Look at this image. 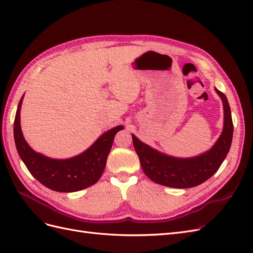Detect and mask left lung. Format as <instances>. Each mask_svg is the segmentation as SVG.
<instances>
[{"instance_id": "left-lung-1", "label": "left lung", "mask_w": 253, "mask_h": 253, "mask_svg": "<svg viewBox=\"0 0 253 253\" xmlns=\"http://www.w3.org/2000/svg\"><path fill=\"white\" fill-rule=\"evenodd\" d=\"M223 101L224 126L216 142L207 152L194 157L178 158L153 149L132 134L133 144L143 172L159 185L187 189L201 185L216 173L231 147L233 124L227 97L214 88Z\"/></svg>"}]
</instances>
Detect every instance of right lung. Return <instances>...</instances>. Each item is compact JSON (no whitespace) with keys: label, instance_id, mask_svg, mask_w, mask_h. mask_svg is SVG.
I'll return each instance as SVG.
<instances>
[{"label":"right lung","instance_id":"right-lung-1","mask_svg":"<svg viewBox=\"0 0 253 253\" xmlns=\"http://www.w3.org/2000/svg\"><path fill=\"white\" fill-rule=\"evenodd\" d=\"M22 96L13 125L14 142L19 155L28 171L42 185L57 192H76L96 183L104 171L113 140L124 126H117L103 133L81 154L66 159H55L38 153L29 147L23 136L20 112Z\"/></svg>","mask_w":253,"mask_h":253}]
</instances>
